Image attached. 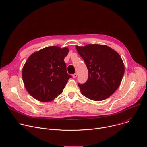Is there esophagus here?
<instances>
[{
    "label": "esophagus",
    "mask_w": 147,
    "mask_h": 147,
    "mask_svg": "<svg viewBox=\"0 0 147 147\" xmlns=\"http://www.w3.org/2000/svg\"><path fill=\"white\" fill-rule=\"evenodd\" d=\"M77 76H78V73H75L74 74H73V77L74 78H77Z\"/></svg>",
    "instance_id": "obj_1"
}]
</instances>
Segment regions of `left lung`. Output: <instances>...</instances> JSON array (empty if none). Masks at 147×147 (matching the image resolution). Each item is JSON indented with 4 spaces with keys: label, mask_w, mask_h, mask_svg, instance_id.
<instances>
[{
    "label": "left lung",
    "mask_w": 147,
    "mask_h": 147,
    "mask_svg": "<svg viewBox=\"0 0 147 147\" xmlns=\"http://www.w3.org/2000/svg\"><path fill=\"white\" fill-rule=\"evenodd\" d=\"M76 48L89 73L85 83H78L82 94L96 101L110 97L120 86L125 73L119 54L103 45L89 44Z\"/></svg>",
    "instance_id": "1"
}]
</instances>
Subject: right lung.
I'll return each instance as SVG.
<instances>
[{"label":"right lung","instance_id":"obj_1","mask_svg":"<svg viewBox=\"0 0 147 147\" xmlns=\"http://www.w3.org/2000/svg\"><path fill=\"white\" fill-rule=\"evenodd\" d=\"M69 49L49 46L30 55L22 71V79L28 93L39 101L48 102L63 91L68 80L64 58Z\"/></svg>","mask_w":147,"mask_h":147}]
</instances>
